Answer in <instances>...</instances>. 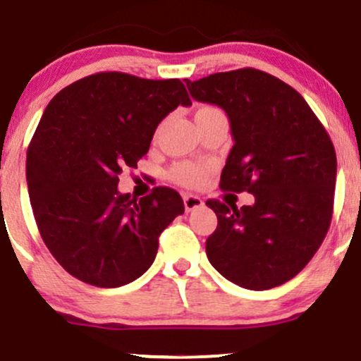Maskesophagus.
Listing matches in <instances>:
<instances>
[{"instance_id":"34e87169","label":"esophagus","mask_w":361,"mask_h":361,"mask_svg":"<svg viewBox=\"0 0 361 361\" xmlns=\"http://www.w3.org/2000/svg\"><path fill=\"white\" fill-rule=\"evenodd\" d=\"M183 204H185V209L190 212L193 209H199V207H202L204 200L200 199L199 195H183Z\"/></svg>"}]
</instances>
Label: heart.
Returning a JSON list of instances; mask_svg holds the SVG:
<instances>
[{
  "mask_svg": "<svg viewBox=\"0 0 361 361\" xmlns=\"http://www.w3.org/2000/svg\"><path fill=\"white\" fill-rule=\"evenodd\" d=\"M218 112L221 111L216 107H211V105H202V107L197 109L195 121ZM207 174H209V171H207V168H204V166L193 164V162H178V164H174L169 169V180L181 185V187H200V185L206 183Z\"/></svg>",
  "mask_w": 361,
  "mask_h": 361,
  "instance_id": "heart-1",
  "label": "heart"
}]
</instances>
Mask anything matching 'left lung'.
<instances>
[{
	"label": "left lung",
	"instance_id": "1",
	"mask_svg": "<svg viewBox=\"0 0 361 361\" xmlns=\"http://www.w3.org/2000/svg\"><path fill=\"white\" fill-rule=\"evenodd\" d=\"M187 86L195 100L219 105L233 147L221 190L249 192L252 206L211 199L218 226L206 242L211 264L250 290L294 279L327 235L337 159L332 140L305 98L268 72H216Z\"/></svg>",
	"mask_w": 361,
	"mask_h": 361
}]
</instances>
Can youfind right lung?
Wrapping results in <instances>:
<instances>
[{"label":"right lung","instance_id":"obj_1","mask_svg":"<svg viewBox=\"0 0 361 361\" xmlns=\"http://www.w3.org/2000/svg\"><path fill=\"white\" fill-rule=\"evenodd\" d=\"M178 105H192L180 79L97 72L51 98L27 149V187L37 230L60 267L94 287H121L150 268L159 237L185 206L155 187L119 193L152 136Z\"/></svg>","mask_w":361,"mask_h":361}]
</instances>
